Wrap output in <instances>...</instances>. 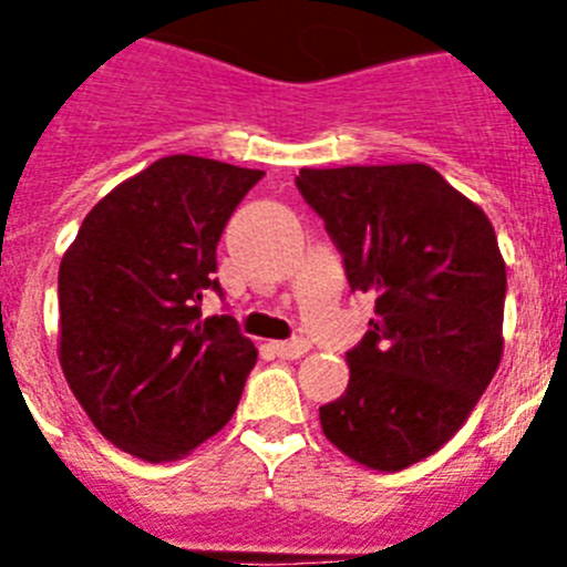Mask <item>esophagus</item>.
I'll return each mask as SVG.
<instances>
[{
  "instance_id": "obj_1",
  "label": "esophagus",
  "mask_w": 567,
  "mask_h": 567,
  "mask_svg": "<svg viewBox=\"0 0 567 567\" xmlns=\"http://www.w3.org/2000/svg\"><path fill=\"white\" fill-rule=\"evenodd\" d=\"M272 352L278 358H287V360H298L309 352V340L307 338H292V340H275L272 343Z\"/></svg>"
}]
</instances>
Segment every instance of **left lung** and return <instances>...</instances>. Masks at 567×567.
Masks as SVG:
<instances>
[{"mask_svg":"<svg viewBox=\"0 0 567 567\" xmlns=\"http://www.w3.org/2000/svg\"><path fill=\"white\" fill-rule=\"evenodd\" d=\"M295 184L352 292L374 295L346 394L320 405L323 434L365 468H409L454 437L503 358L497 235L425 164L300 169Z\"/></svg>","mask_w":567,"mask_h":567,"instance_id":"8db88e82","label":"left lung"}]
</instances>
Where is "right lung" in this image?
Listing matches in <instances>:
<instances>
[{"label":"right lung","mask_w":567,"mask_h":567,"mask_svg":"<svg viewBox=\"0 0 567 567\" xmlns=\"http://www.w3.org/2000/svg\"><path fill=\"white\" fill-rule=\"evenodd\" d=\"M260 169L167 155L107 193L59 267V360L99 432L147 463L189 454L238 409L258 349L221 292L215 249Z\"/></svg>","instance_id":"add662e5"}]
</instances>
